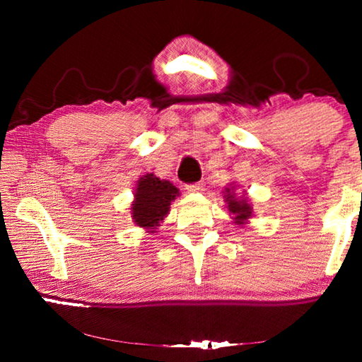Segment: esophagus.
Listing matches in <instances>:
<instances>
[{"label": "esophagus", "instance_id": "34e87169", "mask_svg": "<svg viewBox=\"0 0 362 362\" xmlns=\"http://www.w3.org/2000/svg\"><path fill=\"white\" fill-rule=\"evenodd\" d=\"M185 189L188 193H199L204 189V183L203 182H198V183H192V185H187Z\"/></svg>", "mask_w": 362, "mask_h": 362}]
</instances>
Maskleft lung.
Instances as JSON below:
<instances>
[{
    "label": "left lung",
    "instance_id": "1",
    "mask_svg": "<svg viewBox=\"0 0 362 362\" xmlns=\"http://www.w3.org/2000/svg\"><path fill=\"white\" fill-rule=\"evenodd\" d=\"M236 183L233 182L228 187H225L223 192V201L226 203V209H228L233 223H235L238 228L249 223V218H252V204H250V199L247 198V193L238 194L236 192Z\"/></svg>",
    "mask_w": 362,
    "mask_h": 362
}]
</instances>
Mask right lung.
<instances>
[{"instance_id":"add662e5","label":"right lung","mask_w":362,"mask_h":362,"mask_svg":"<svg viewBox=\"0 0 362 362\" xmlns=\"http://www.w3.org/2000/svg\"><path fill=\"white\" fill-rule=\"evenodd\" d=\"M180 194L179 188L169 180H161L155 174H145L137 180L131 204L132 222L146 233H156L168 217L170 203Z\"/></svg>"}]
</instances>
